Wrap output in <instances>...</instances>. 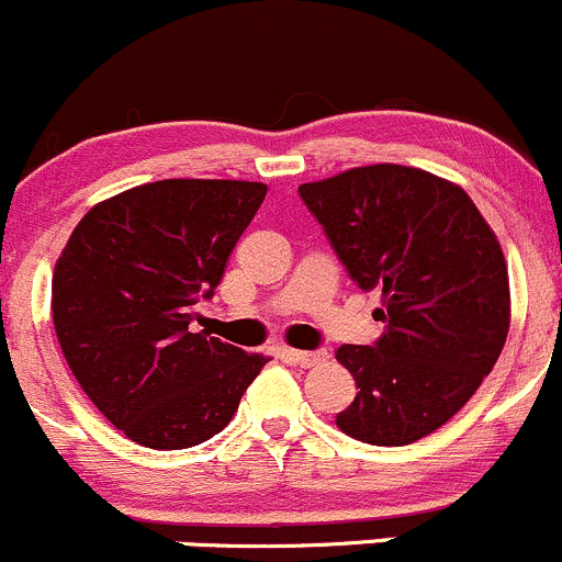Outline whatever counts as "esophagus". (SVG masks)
<instances>
[{
  "instance_id": "34e87169",
  "label": "esophagus",
  "mask_w": 562,
  "mask_h": 562,
  "mask_svg": "<svg viewBox=\"0 0 562 562\" xmlns=\"http://www.w3.org/2000/svg\"><path fill=\"white\" fill-rule=\"evenodd\" d=\"M283 357H286L289 362H294V366H300V368H314V366H319V362L327 360V349H316V351L283 349Z\"/></svg>"
}]
</instances>
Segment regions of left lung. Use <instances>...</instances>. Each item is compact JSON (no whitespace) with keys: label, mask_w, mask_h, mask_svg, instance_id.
Masks as SVG:
<instances>
[{"label":"left lung","mask_w":562,"mask_h":562,"mask_svg":"<svg viewBox=\"0 0 562 562\" xmlns=\"http://www.w3.org/2000/svg\"><path fill=\"white\" fill-rule=\"evenodd\" d=\"M297 192L349 279L384 294L375 344L335 351L357 381L335 422L373 447L430 436L471 401L506 344L501 243L460 187L416 167H355Z\"/></svg>","instance_id":"left-lung-1"}]
</instances>
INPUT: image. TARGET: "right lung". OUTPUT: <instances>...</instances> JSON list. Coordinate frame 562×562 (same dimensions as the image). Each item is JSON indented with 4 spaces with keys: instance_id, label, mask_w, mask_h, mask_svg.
Here are the masks:
<instances>
[{
    "instance_id": "1",
    "label": "right lung",
    "mask_w": 562,
    "mask_h": 562,
    "mask_svg": "<svg viewBox=\"0 0 562 562\" xmlns=\"http://www.w3.org/2000/svg\"><path fill=\"white\" fill-rule=\"evenodd\" d=\"M268 187L170 178L91 207L54 270L56 338L72 375L140 447L189 449L229 425L268 360L192 333Z\"/></svg>"
}]
</instances>
